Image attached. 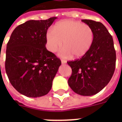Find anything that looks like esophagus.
I'll use <instances>...</instances> for the list:
<instances>
[{
    "instance_id": "obj_1",
    "label": "esophagus",
    "mask_w": 122,
    "mask_h": 122,
    "mask_svg": "<svg viewBox=\"0 0 122 122\" xmlns=\"http://www.w3.org/2000/svg\"><path fill=\"white\" fill-rule=\"evenodd\" d=\"M61 63H62V64H65V63H66V61H65V60H63V59H62V60H61Z\"/></svg>"
}]
</instances>
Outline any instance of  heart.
Returning a JSON list of instances; mask_svg holds the SVG:
<instances>
[{"mask_svg":"<svg viewBox=\"0 0 122 122\" xmlns=\"http://www.w3.org/2000/svg\"><path fill=\"white\" fill-rule=\"evenodd\" d=\"M94 39V31L91 26L74 20L59 21L46 33L47 48L55 52L61 47L60 56L64 57L72 55L73 58L83 57L89 52Z\"/></svg>","mask_w":122,"mask_h":122,"instance_id":"obj_1","label":"heart"}]
</instances>
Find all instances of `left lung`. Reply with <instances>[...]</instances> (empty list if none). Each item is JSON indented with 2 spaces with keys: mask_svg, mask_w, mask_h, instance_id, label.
Wrapping results in <instances>:
<instances>
[{
  "mask_svg": "<svg viewBox=\"0 0 122 122\" xmlns=\"http://www.w3.org/2000/svg\"><path fill=\"white\" fill-rule=\"evenodd\" d=\"M94 31L91 48L85 56L67 63L72 69L68 85L75 92L89 96L100 92L112 79L115 69L116 52L113 37L100 22L82 20Z\"/></svg>",
  "mask_w": 122,
  "mask_h": 122,
  "instance_id": "left-lung-1",
  "label": "left lung"
}]
</instances>
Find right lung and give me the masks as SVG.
I'll return each mask as SVG.
<instances>
[{
	"mask_svg": "<svg viewBox=\"0 0 122 122\" xmlns=\"http://www.w3.org/2000/svg\"><path fill=\"white\" fill-rule=\"evenodd\" d=\"M57 18L26 21L14 30L7 44V75L14 89L26 97L47 94L61 65L46 47V33Z\"/></svg>",
	"mask_w": 122,
	"mask_h": 122,
	"instance_id": "1",
	"label": "right lung"
}]
</instances>
